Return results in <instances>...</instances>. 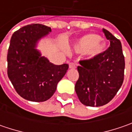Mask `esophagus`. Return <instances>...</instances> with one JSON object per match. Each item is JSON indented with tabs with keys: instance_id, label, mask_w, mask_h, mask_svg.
<instances>
[{
	"instance_id": "34e87169",
	"label": "esophagus",
	"mask_w": 132,
	"mask_h": 132,
	"mask_svg": "<svg viewBox=\"0 0 132 132\" xmlns=\"http://www.w3.org/2000/svg\"><path fill=\"white\" fill-rule=\"evenodd\" d=\"M76 64L73 63V62H70V63L69 64V68L74 69L76 68Z\"/></svg>"
}]
</instances>
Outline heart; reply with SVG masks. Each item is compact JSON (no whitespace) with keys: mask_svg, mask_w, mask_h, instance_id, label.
I'll list each match as a JSON object with an SVG mask.
<instances>
[{"mask_svg":"<svg viewBox=\"0 0 132 132\" xmlns=\"http://www.w3.org/2000/svg\"><path fill=\"white\" fill-rule=\"evenodd\" d=\"M106 45L97 34H87L79 39L75 45V49L78 52H87L91 56H95L101 53Z\"/></svg>","mask_w":132,"mask_h":132,"instance_id":"1","label":"heart"}]
</instances>
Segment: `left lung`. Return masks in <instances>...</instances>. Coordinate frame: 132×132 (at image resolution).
I'll list each match as a JSON object with an SVG mask.
<instances>
[{"mask_svg":"<svg viewBox=\"0 0 132 132\" xmlns=\"http://www.w3.org/2000/svg\"><path fill=\"white\" fill-rule=\"evenodd\" d=\"M110 46L105 51L87 60L79 61V79L75 90L81 104L101 106L117 94L124 79L125 59L121 43L103 28Z\"/></svg>","mask_w":132,"mask_h":132,"instance_id":"8db88e82","label":"left lung"}]
</instances>
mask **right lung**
Here are the masks:
<instances>
[{"label": "right lung", "mask_w": 132, "mask_h": 132, "mask_svg": "<svg viewBox=\"0 0 132 132\" xmlns=\"http://www.w3.org/2000/svg\"><path fill=\"white\" fill-rule=\"evenodd\" d=\"M51 28L42 24H31L12 34L7 54V73L14 88L26 100L43 102L55 93L68 64L56 65L41 56L36 45Z\"/></svg>", "instance_id": "right-lung-1"}]
</instances>
